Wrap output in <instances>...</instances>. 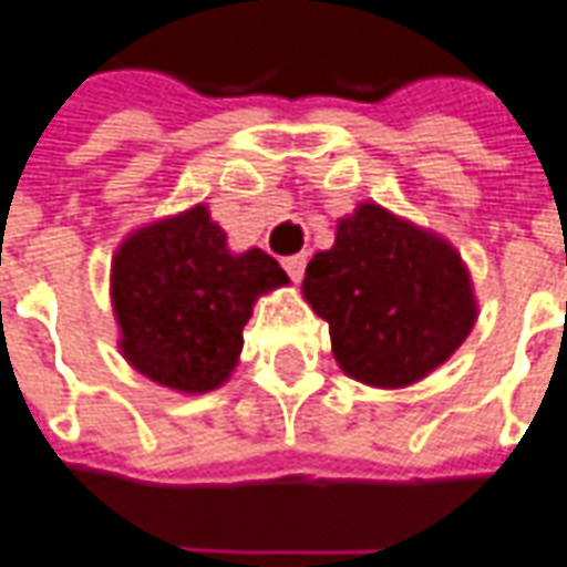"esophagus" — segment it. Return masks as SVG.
Instances as JSON below:
<instances>
[{"mask_svg":"<svg viewBox=\"0 0 567 567\" xmlns=\"http://www.w3.org/2000/svg\"><path fill=\"white\" fill-rule=\"evenodd\" d=\"M285 272L291 276V282H300L303 279V270H307V255H291L282 260Z\"/></svg>","mask_w":567,"mask_h":567,"instance_id":"34e87169","label":"esophagus"}]
</instances>
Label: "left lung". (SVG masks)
I'll return each instance as SVG.
<instances>
[{"label":"left lung","instance_id":"obj_1","mask_svg":"<svg viewBox=\"0 0 567 567\" xmlns=\"http://www.w3.org/2000/svg\"><path fill=\"white\" fill-rule=\"evenodd\" d=\"M303 297L328 322L340 368L371 386L426 378L476 322L461 255L368 202L340 220L334 248L307 264Z\"/></svg>","mask_w":567,"mask_h":567}]
</instances>
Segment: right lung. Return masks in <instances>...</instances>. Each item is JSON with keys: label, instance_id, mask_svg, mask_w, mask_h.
<instances>
[{"label": "right lung", "instance_id": "right-lung-1", "mask_svg": "<svg viewBox=\"0 0 567 567\" xmlns=\"http://www.w3.org/2000/svg\"><path fill=\"white\" fill-rule=\"evenodd\" d=\"M285 282L260 248L229 255L227 233L196 205L137 229L113 257L118 347L162 386L208 393L236 365L257 297Z\"/></svg>", "mask_w": 567, "mask_h": 567}]
</instances>
